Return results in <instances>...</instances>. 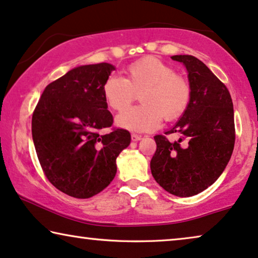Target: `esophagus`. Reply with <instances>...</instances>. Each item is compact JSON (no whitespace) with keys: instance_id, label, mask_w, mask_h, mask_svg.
I'll list each match as a JSON object with an SVG mask.
<instances>
[{"instance_id":"1","label":"esophagus","mask_w":258,"mask_h":258,"mask_svg":"<svg viewBox=\"0 0 258 258\" xmlns=\"http://www.w3.org/2000/svg\"><path fill=\"white\" fill-rule=\"evenodd\" d=\"M131 139H132V142H138V140L142 139V137L138 136V135H135V133H133V135L131 136Z\"/></svg>"}]
</instances>
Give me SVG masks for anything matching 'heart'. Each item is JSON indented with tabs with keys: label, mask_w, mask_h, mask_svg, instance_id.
Instances as JSON below:
<instances>
[{
	"label": "heart",
	"mask_w": 258,
	"mask_h": 258,
	"mask_svg": "<svg viewBox=\"0 0 258 258\" xmlns=\"http://www.w3.org/2000/svg\"><path fill=\"white\" fill-rule=\"evenodd\" d=\"M127 78L111 75L102 86L106 104L122 112L137 94L143 105L116 116V125L131 132H150L161 120L173 121L184 114L191 101V85L170 64L157 57L145 56L126 67Z\"/></svg>",
	"instance_id": "1"
}]
</instances>
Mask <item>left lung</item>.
<instances>
[{"label":"left lung","instance_id":"1","mask_svg":"<svg viewBox=\"0 0 258 258\" xmlns=\"http://www.w3.org/2000/svg\"><path fill=\"white\" fill-rule=\"evenodd\" d=\"M188 72L191 101L184 114L165 136H154L157 150L151 172L164 190L178 197L204 191L221 176L235 146L232 99L228 88L192 55H173ZM176 133L180 139L170 142Z\"/></svg>","mask_w":258,"mask_h":258}]
</instances>
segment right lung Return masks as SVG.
Here are the masks:
<instances>
[{
	"mask_svg": "<svg viewBox=\"0 0 258 258\" xmlns=\"http://www.w3.org/2000/svg\"><path fill=\"white\" fill-rule=\"evenodd\" d=\"M113 70L106 62L74 68L47 86L33 112V142L44 176L71 197H93L107 187L116 157L131 143L128 131L112 127L102 94ZM105 128L111 131L104 135Z\"/></svg>",
	"mask_w": 258,
	"mask_h": 258,
	"instance_id": "1",
	"label": "right lung"
}]
</instances>
